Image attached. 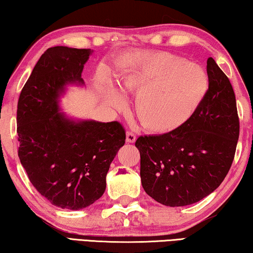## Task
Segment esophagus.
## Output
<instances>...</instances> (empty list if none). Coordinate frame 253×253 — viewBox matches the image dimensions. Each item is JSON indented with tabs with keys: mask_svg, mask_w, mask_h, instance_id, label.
<instances>
[{
	"mask_svg": "<svg viewBox=\"0 0 253 253\" xmlns=\"http://www.w3.org/2000/svg\"><path fill=\"white\" fill-rule=\"evenodd\" d=\"M126 141L129 143H133L135 141V134L133 133V132H126Z\"/></svg>",
	"mask_w": 253,
	"mask_h": 253,
	"instance_id": "1",
	"label": "esophagus"
}]
</instances>
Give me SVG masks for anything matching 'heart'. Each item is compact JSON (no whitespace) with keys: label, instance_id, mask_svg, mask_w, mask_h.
Here are the masks:
<instances>
[{"label":"heart","instance_id":"b5f03b06","mask_svg":"<svg viewBox=\"0 0 253 253\" xmlns=\"http://www.w3.org/2000/svg\"><path fill=\"white\" fill-rule=\"evenodd\" d=\"M116 81L124 96L137 95L134 112L138 120L145 129L157 133L172 131L188 121L209 87L203 68L166 53L129 57ZM121 94L111 86L103 89L104 102L114 110L126 106Z\"/></svg>","mask_w":253,"mask_h":253}]
</instances>
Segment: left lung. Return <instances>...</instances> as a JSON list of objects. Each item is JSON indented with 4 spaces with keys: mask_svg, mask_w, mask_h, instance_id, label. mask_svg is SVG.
<instances>
[{
    "mask_svg": "<svg viewBox=\"0 0 253 253\" xmlns=\"http://www.w3.org/2000/svg\"><path fill=\"white\" fill-rule=\"evenodd\" d=\"M207 73V94L188 121L135 141L142 188L162 205L182 207L203 200L224 181L234 159L240 133L234 90L212 57Z\"/></svg>",
    "mask_w": 253,
    "mask_h": 253,
    "instance_id": "left-lung-1",
    "label": "left lung"
}]
</instances>
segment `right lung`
Listing matches in <instances>:
<instances>
[{
  "mask_svg": "<svg viewBox=\"0 0 253 253\" xmlns=\"http://www.w3.org/2000/svg\"><path fill=\"white\" fill-rule=\"evenodd\" d=\"M91 49H46L18 102V155L32 184L56 207L79 211L98 200L126 131L119 122L72 119L61 112V97L81 78Z\"/></svg>",
  "mask_w": 253,
  "mask_h": 253,
  "instance_id": "right-lung-1",
  "label": "right lung"
}]
</instances>
